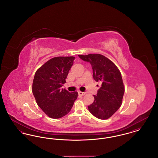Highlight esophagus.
<instances>
[{"label": "esophagus", "mask_w": 158, "mask_h": 158, "mask_svg": "<svg viewBox=\"0 0 158 158\" xmlns=\"http://www.w3.org/2000/svg\"><path fill=\"white\" fill-rule=\"evenodd\" d=\"M78 94H79V95H81V96H83V95H85V92H82L79 91V92H78Z\"/></svg>", "instance_id": "1"}]
</instances>
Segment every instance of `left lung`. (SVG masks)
I'll use <instances>...</instances> for the list:
<instances>
[{"label":"left lung","mask_w":158,"mask_h":158,"mask_svg":"<svg viewBox=\"0 0 158 158\" xmlns=\"http://www.w3.org/2000/svg\"><path fill=\"white\" fill-rule=\"evenodd\" d=\"M89 62L93 70V77L101 83L93 103L88 110L93 115L101 120L111 117L120 107L124 93V86L120 72L111 60L103 55L89 54L78 55Z\"/></svg>","instance_id":"obj_1"}]
</instances>
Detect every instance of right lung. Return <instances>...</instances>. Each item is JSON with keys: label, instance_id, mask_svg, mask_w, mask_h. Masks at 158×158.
Instances as JSON below:
<instances>
[{"label": "right lung", "instance_id": "1", "mask_svg": "<svg viewBox=\"0 0 158 158\" xmlns=\"http://www.w3.org/2000/svg\"><path fill=\"white\" fill-rule=\"evenodd\" d=\"M75 57H56L38 69L32 90L40 108L52 118H60L69 113L77 98V92L70 93L61 87Z\"/></svg>", "mask_w": 158, "mask_h": 158}]
</instances>
